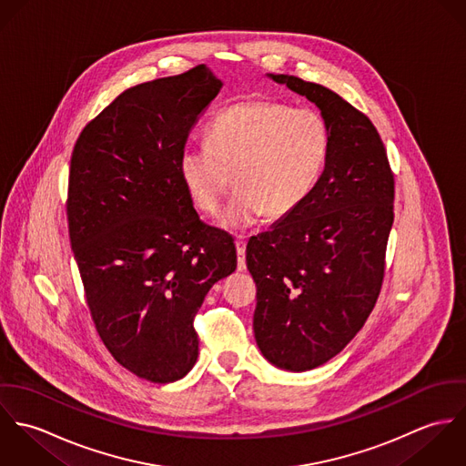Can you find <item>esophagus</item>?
Wrapping results in <instances>:
<instances>
[{
	"label": "esophagus",
	"mask_w": 466,
	"mask_h": 466,
	"mask_svg": "<svg viewBox=\"0 0 466 466\" xmlns=\"http://www.w3.org/2000/svg\"><path fill=\"white\" fill-rule=\"evenodd\" d=\"M237 257H238V270H246V242L244 240H237Z\"/></svg>",
	"instance_id": "obj_1"
}]
</instances>
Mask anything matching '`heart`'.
I'll use <instances>...</instances> for the list:
<instances>
[{
	"mask_svg": "<svg viewBox=\"0 0 466 466\" xmlns=\"http://www.w3.org/2000/svg\"><path fill=\"white\" fill-rule=\"evenodd\" d=\"M206 143L179 154L181 183L198 208L215 213L235 181L220 226L244 231L266 213L290 215L310 196L329 159L330 127L314 109L248 100L213 118Z\"/></svg>",
	"mask_w": 466,
	"mask_h": 466,
	"instance_id": "obj_1",
	"label": "heart"
}]
</instances>
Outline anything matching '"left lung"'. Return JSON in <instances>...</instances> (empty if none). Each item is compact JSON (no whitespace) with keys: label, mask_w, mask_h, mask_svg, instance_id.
<instances>
[{"label":"left lung","mask_w":466,"mask_h":466,"mask_svg":"<svg viewBox=\"0 0 466 466\" xmlns=\"http://www.w3.org/2000/svg\"><path fill=\"white\" fill-rule=\"evenodd\" d=\"M268 78L307 96L330 127L329 159L310 196L246 248L262 355L279 370L309 371L342 351L377 303L395 179L366 115L321 84Z\"/></svg>","instance_id":"left-lung-1"}]
</instances>
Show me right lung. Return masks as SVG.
I'll return each instance as SVG.
<instances>
[{"label":"right lung","instance_id":"add662e5","mask_svg":"<svg viewBox=\"0 0 466 466\" xmlns=\"http://www.w3.org/2000/svg\"><path fill=\"white\" fill-rule=\"evenodd\" d=\"M222 80L200 65L137 84L78 136L67 228L96 332L136 377L168 384L198 362L196 314L237 268L233 238L204 224L179 154Z\"/></svg>","mask_w":466,"mask_h":466}]
</instances>
